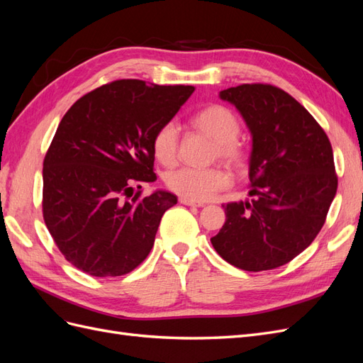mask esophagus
<instances>
[{"label": "esophagus", "mask_w": 363, "mask_h": 363, "mask_svg": "<svg viewBox=\"0 0 363 363\" xmlns=\"http://www.w3.org/2000/svg\"><path fill=\"white\" fill-rule=\"evenodd\" d=\"M179 201L184 206H192V207H203L204 206V203H201V201H194V200H189V199H184V196H182Z\"/></svg>", "instance_id": "obj_1"}]
</instances>
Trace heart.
<instances>
[{
	"label": "heart",
	"instance_id": "b5f03b06",
	"mask_svg": "<svg viewBox=\"0 0 363 363\" xmlns=\"http://www.w3.org/2000/svg\"><path fill=\"white\" fill-rule=\"evenodd\" d=\"M192 125L213 142V157L236 169L244 167L247 151L238 140L240 123L230 108L221 104L207 106L194 115ZM152 155L164 167H171L177 159L179 130L175 124L167 123L156 131L152 138ZM230 182V174L223 168H180L164 175V184L171 192L194 201L211 200L215 194L228 188Z\"/></svg>",
	"mask_w": 363,
	"mask_h": 363
}]
</instances>
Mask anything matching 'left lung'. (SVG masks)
Segmentation results:
<instances>
[{"instance_id": "left-lung-1", "label": "left lung", "mask_w": 363, "mask_h": 363, "mask_svg": "<svg viewBox=\"0 0 363 363\" xmlns=\"http://www.w3.org/2000/svg\"><path fill=\"white\" fill-rule=\"evenodd\" d=\"M219 98L235 104L251 131V200L223 206L225 223L211 242L239 269L279 268L309 247L325 223L337 189L330 140L280 87L240 84Z\"/></svg>"}]
</instances>
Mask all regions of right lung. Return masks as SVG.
I'll use <instances>...</instances> for the list:
<instances>
[{
	"mask_svg": "<svg viewBox=\"0 0 363 363\" xmlns=\"http://www.w3.org/2000/svg\"><path fill=\"white\" fill-rule=\"evenodd\" d=\"M194 86L116 80L77 100L43 159L42 212L69 263L94 277L139 267L155 245L163 213L177 196L133 194L157 177L156 131L179 112Z\"/></svg>",
	"mask_w": 363,
	"mask_h": 363,
	"instance_id": "right-lung-1",
	"label": "right lung"
}]
</instances>
